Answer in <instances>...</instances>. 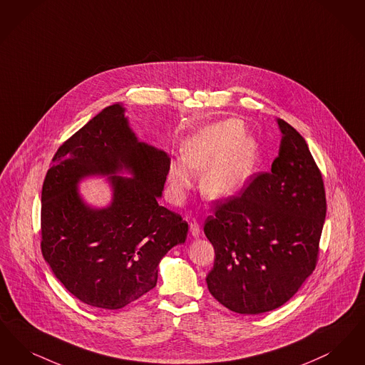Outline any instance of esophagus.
Listing matches in <instances>:
<instances>
[{
	"label": "esophagus",
	"mask_w": 365,
	"mask_h": 365,
	"mask_svg": "<svg viewBox=\"0 0 365 365\" xmlns=\"http://www.w3.org/2000/svg\"><path fill=\"white\" fill-rule=\"evenodd\" d=\"M190 235H192V237L197 238L200 236V233H202V229H200V225L196 222L195 220L193 221H190Z\"/></svg>",
	"instance_id": "esophagus-1"
}]
</instances>
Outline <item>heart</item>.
I'll return each mask as SVG.
<instances>
[{"mask_svg":"<svg viewBox=\"0 0 365 365\" xmlns=\"http://www.w3.org/2000/svg\"><path fill=\"white\" fill-rule=\"evenodd\" d=\"M259 162V143L245 133L244 124L225 120L195 130L182 144L181 158L169 163L168 181L175 199H181L200 175V190L208 199L236 196L251 181Z\"/></svg>","mask_w":365,"mask_h":365,"instance_id":"1","label":"heart"}]
</instances>
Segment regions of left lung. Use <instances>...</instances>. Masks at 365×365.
Masks as SVG:
<instances>
[{"label":"left lung","mask_w":365,"mask_h":365,"mask_svg":"<svg viewBox=\"0 0 365 365\" xmlns=\"http://www.w3.org/2000/svg\"><path fill=\"white\" fill-rule=\"evenodd\" d=\"M277 124L282 139L271 170L205 225L215 250L208 290L244 315L277 309L299 292L317 266L326 218L323 180L308 144L284 120Z\"/></svg>","instance_id":"obj_1"}]
</instances>
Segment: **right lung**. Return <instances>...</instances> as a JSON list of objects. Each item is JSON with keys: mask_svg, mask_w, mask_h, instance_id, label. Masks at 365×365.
Wrapping results in <instances>:
<instances>
[{"mask_svg": "<svg viewBox=\"0 0 365 365\" xmlns=\"http://www.w3.org/2000/svg\"><path fill=\"white\" fill-rule=\"evenodd\" d=\"M169 163L163 150L139 142L123 103L98 113L56 153L42 188L41 247L80 302L120 309L138 300L157 285L162 257L185 242L188 223L158 203ZM88 176L108 177V207L81 196Z\"/></svg>", "mask_w": 365, "mask_h": 365, "instance_id": "add662e5", "label": "right lung"}]
</instances>
